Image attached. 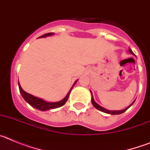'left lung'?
Masks as SVG:
<instances>
[{"label": "left lung", "mask_w": 150, "mask_h": 150, "mask_svg": "<svg viewBox=\"0 0 150 150\" xmlns=\"http://www.w3.org/2000/svg\"><path fill=\"white\" fill-rule=\"evenodd\" d=\"M128 51H129V52L131 54H132V55H134V52H132V50H131V49L129 48V50H128ZM91 103H92V104H93L94 107L96 108V109H98V110L100 111H102V112H106V113H108V114H111V115H118V114H121V113H122V112H125V111L127 110L131 106L133 105V104L134 103L135 100H134L133 102H132V104H130L129 106H128V107H126L125 109H123V110H107L105 109V108H104V107H102L101 106H100L99 104H98L96 103V102L95 101V100H94V98H93V95H92V92L91 91Z\"/></svg>", "instance_id": "8db88e82"}]
</instances>
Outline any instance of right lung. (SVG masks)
Listing matches in <instances>:
<instances>
[{
  "instance_id": "add662e5",
  "label": "right lung",
  "mask_w": 150,
  "mask_h": 150,
  "mask_svg": "<svg viewBox=\"0 0 150 150\" xmlns=\"http://www.w3.org/2000/svg\"><path fill=\"white\" fill-rule=\"evenodd\" d=\"M53 34L54 33H48V34H44V35L41 36V37H40V38H46V37L53 35ZM76 82H77V80L74 83L72 88H71V90L68 91V93L67 94L65 98H64V99H62V100H59V101H57V102L46 101V100H43L42 98H38V97H35L34 96V95H30V94L27 93L26 91H25L23 89H22V88L20 86V83H19V82L18 81V88H19V91H20L21 95H22V98L25 99V100L27 103H28L31 107H34V108L39 110L46 111V110H52V109H55V108H59V107H62L64 104H65L66 102H67V99H68V97L69 95H70V93H71V91L72 90L73 87L75 86Z\"/></svg>"
}]
</instances>
